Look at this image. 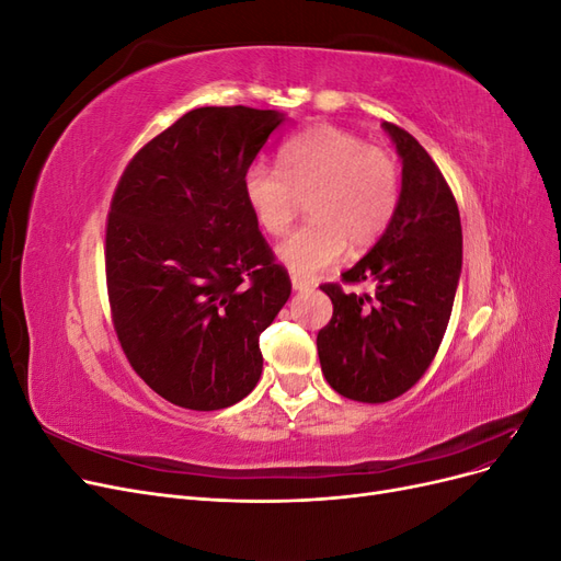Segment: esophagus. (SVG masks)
<instances>
[{"label":"esophagus","mask_w":561,"mask_h":561,"mask_svg":"<svg viewBox=\"0 0 561 561\" xmlns=\"http://www.w3.org/2000/svg\"><path fill=\"white\" fill-rule=\"evenodd\" d=\"M313 283L307 280V278H299V276H293V290L295 293H304V290H311Z\"/></svg>","instance_id":"1"}]
</instances>
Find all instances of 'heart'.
Segmentation results:
<instances>
[{"instance_id": "obj_1", "label": "heart", "mask_w": 561, "mask_h": 561, "mask_svg": "<svg viewBox=\"0 0 561 561\" xmlns=\"http://www.w3.org/2000/svg\"><path fill=\"white\" fill-rule=\"evenodd\" d=\"M299 196H309V222L278 245L276 254L295 276L311 278L344 257L379 243L400 203L398 161L360 135L313 126L278 149V168L262 161L243 173V198L257 227L283 236L293 227Z\"/></svg>"}]
</instances>
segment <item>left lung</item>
Returning a JSON list of instances; mask_svg holds the SVG:
<instances>
[{"mask_svg":"<svg viewBox=\"0 0 561 561\" xmlns=\"http://www.w3.org/2000/svg\"><path fill=\"white\" fill-rule=\"evenodd\" d=\"M402 159L393 222L365 257L342 274L355 295L325 283L332 320L318 332L322 375L339 396L388 402L410 390L443 344L463 262L461 217L447 180L410 133L383 122Z\"/></svg>","mask_w":561,"mask_h":561,"instance_id":"left-lung-1","label":"left lung"}]
</instances>
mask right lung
Instances as JSON below:
<instances>
[{
    "label": "right lung",
    "mask_w": 561,
    "mask_h": 561,
    "mask_svg": "<svg viewBox=\"0 0 561 561\" xmlns=\"http://www.w3.org/2000/svg\"><path fill=\"white\" fill-rule=\"evenodd\" d=\"M285 114L198 107L130 159L107 217L112 320L130 367L184 410L243 400L260 334L293 293L243 198V173Z\"/></svg>",
    "instance_id": "right-lung-1"
}]
</instances>
